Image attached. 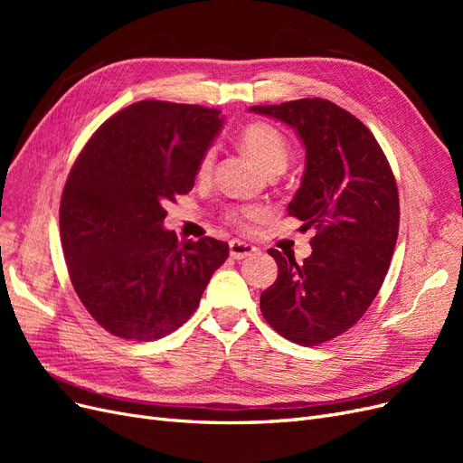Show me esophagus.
Here are the masks:
<instances>
[{
  "label": "esophagus",
  "instance_id": "34e87169",
  "mask_svg": "<svg viewBox=\"0 0 463 463\" xmlns=\"http://www.w3.org/2000/svg\"><path fill=\"white\" fill-rule=\"evenodd\" d=\"M257 250L259 249L255 245H250V243H245V241H240V240H232L230 241V255H232V259L240 260V259L255 255Z\"/></svg>",
  "mask_w": 463,
  "mask_h": 463
}]
</instances>
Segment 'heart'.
I'll use <instances>...</instances> for the list:
<instances>
[{
    "label": "heart",
    "mask_w": 463,
    "mask_h": 463,
    "mask_svg": "<svg viewBox=\"0 0 463 463\" xmlns=\"http://www.w3.org/2000/svg\"><path fill=\"white\" fill-rule=\"evenodd\" d=\"M241 145L266 172L284 170L289 160V145L286 137L269 123L255 121L249 123L241 131ZM214 165V148H208L197 165V177L206 179ZM260 214L259 208H243L230 213V220L241 223L245 218H255Z\"/></svg>",
    "instance_id": "obj_1"
}]
</instances>
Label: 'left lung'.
I'll use <instances>...</instances> for the list:
<instances>
[{"mask_svg": "<svg viewBox=\"0 0 463 463\" xmlns=\"http://www.w3.org/2000/svg\"><path fill=\"white\" fill-rule=\"evenodd\" d=\"M249 109L299 135L305 174L288 214L317 232L301 264L269 249L278 278L260 293V311L286 340L325 344L365 315L384 282L400 226L396 179L373 133L330 100Z\"/></svg>", "mask_w": 463, "mask_h": 463, "instance_id": "8db88e82", "label": "left lung"}]
</instances>
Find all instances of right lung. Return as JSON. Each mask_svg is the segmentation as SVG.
Listing matches in <instances>:
<instances>
[{
  "mask_svg": "<svg viewBox=\"0 0 463 463\" xmlns=\"http://www.w3.org/2000/svg\"><path fill=\"white\" fill-rule=\"evenodd\" d=\"M222 123L213 108L141 100L104 121L69 172L60 206L69 278L118 338L177 330L230 255L214 237L177 241L162 228L165 203L193 189Z\"/></svg>",
  "mask_w": 463,
  "mask_h": 463,
  "instance_id": "1",
  "label": "right lung"
}]
</instances>
